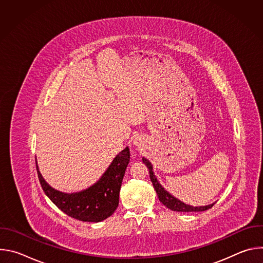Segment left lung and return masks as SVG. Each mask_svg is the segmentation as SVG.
Instances as JSON below:
<instances>
[{"label": "left lung", "mask_w": 263, "mask_h": 263, "mask_svg": "<svg viewBox=\"0 0 263 263\" xmlns=\"http://www.w3.org/2000/svg\"><path fill=\"white\" fill-rule=\"evenodd\" d=\"M142 161L143 163L147 166L148 168V173H149V178H151V181L153 183V186L154 189L156 191V194L158 196V199L159 201L165 206L167 207L168 209L173 210V211H179V212H192V211H205L209 208H211L213 204H210V205H207V206H200V207H194V206H191V205H186L184 204L183 202H181L180 200L176 199L175 197H173L171 194H168L163 187L161 186V184L158 182L157 178L155 177L154 175V172H153V166H152V163L149 162L146 158H142Z\"/></svg>", "instance_id": "1"}]
</instances>
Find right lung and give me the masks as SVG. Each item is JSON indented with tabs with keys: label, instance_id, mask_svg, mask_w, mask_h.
<instances>
[{
	"label": "right lung",
	"instance_id": "add662e5",
	"mask_svg": "<svg viewBox=\"0 0 263 263\" xmlns=\"http://www.w3.org/2000/svg\"><path fill=\"white\" fill-rule=\"evenodd\" d=\"M129 161L130 151L127 146L96 184L74 194H64L52 189L43 178L37 162L36 170L45 194L61 211L82 221L98 222L109 217L119 206L121 186Z\"/></svg>",
	"mask_w": 263,
	"mask_h": 263
}]
</instances>
